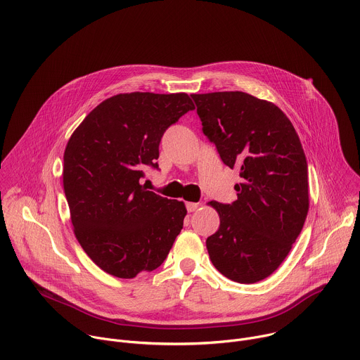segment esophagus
Returning <instances> with one entry per match:
<instances>
[{
  "instance_id": "34e87169",
  "label": "esophagus",
  "mask_w": 360,
  "mask_h": 360,
  "mask_svg": "<svg viewBox=\"0 0 360 360\" xmlns=\"http://www.w3.org/2000/svg\"><path fill=\"white\" fill-rule=\"evenodd\" d=\"M185 207H186L188 212H195L199 208V203H196V202H186Z\"/></svg>"
}]
</instances>
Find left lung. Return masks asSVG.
Segmentation results:
<instances>
[{
  "label": "left lung",
  "mask_w": 360,
  "mask_h": 360,
  "mask_svg": "<svg viewBox=\"0 0 360 360\" xmlns=\"http://www.w3.org/2000/svg\"><path fill=\"white\" fill-rule=\"evenodd\" d=\"M191 96L203 135L242 179L236 200L211 202L221 225L207 239L210 258L231 281L259 282L283 262L309 211L300 139L272 102L240 91Z\"/></svg>",
  "instance_id": "1"
}]
</instances>
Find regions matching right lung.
<instances>
[{"label":"right lung","mask_w":360,"mask_h":360,"mask_svg":"<svg viewBox=\"0 0 360 360\" xmlns=\"http://www.w3.org/2000/svg\"><path fill=\"white\" fill-rule=\"evenodd\" d=\"M181 94L131 92L105 99L71 135L64 192L75 236L102 271L131 279L162 265L184 226V202L146 191L165 131L188 111Z\"/></svg>","instance_id":"add662e5"}]
</instances>
